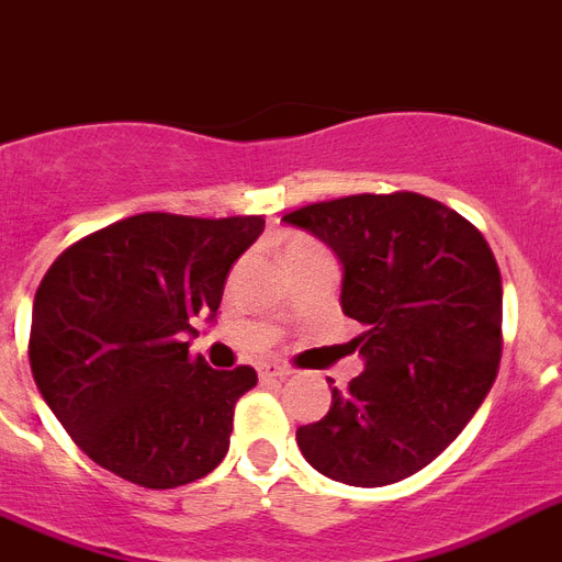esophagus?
<instances>
[{
  "instance_id": "34e87169",
  "label": "esophagus",
  "mask_w": 562,
  "mask_h": 562,
  "mask_svg": "<svg viewBox=\"0 0 562 562\" xmlns=\"http://www.w3.org/2000/svg\"><path fill=\"white\" fill-rule=\"evenodd\" d=\"M285 376H291V369L285 366H277V362L259 366V380H285Z\"/></svg>"
}]
</instances>
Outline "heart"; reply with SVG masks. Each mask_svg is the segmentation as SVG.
Returning a JSON list of instances; mask_svg holds the SVG:
<instances>
[{
	"label": "heart",
	"instance_id": "1",
	"mask_svg": "<svg viewBox=\"0 0 562 562\" xmlns=\"http://www.w3.org/2000/svg\"><path fill=\"white\" fill-rule=\"evenodd\" d=\"M308 251H323L317 243H311V239H303V237H296L291 239L289 248H285V257H291V254H308Z\"/></svg>",
	"mask_w": 562,
	"mask_h": 562
}]
</instances>
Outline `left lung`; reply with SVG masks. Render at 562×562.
<instances>
[{
	"label": "left lung",
	"instance_id": "obj_1",
	"mask_svg": "<svg viewBox=\"0 0 562 562\" xmlns=\"http://www.w3.org/2000/svg\"><path fill=\"white\" fill-rule=\"evenodd\" d=\"M342 262L339 303L366 325V371L331 389L296 446L337 483H397L426 469L474 417L503 351V282L469 220L423 193H353L282 216ZM334 383V380H328Z\"/></svg>",
	"mask_w": 562,
	"mask_h": 562
}]
</instances>
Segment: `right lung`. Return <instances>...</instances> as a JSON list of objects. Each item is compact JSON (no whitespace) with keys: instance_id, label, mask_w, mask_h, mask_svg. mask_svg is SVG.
<instances>
[{"instance_id":"add662e5","label":"right lung","mask_w":562,"mask_h":562,"mask_svg":"<svg viewBox=\"0 0 562 562\" xmlns=\"http://www.w3.org/2000/svg\"><path fill=\"white\" fill-rule=\"evenodd\" d=\"M262 216L136 214L54 259L33 296L31 371L70 440L143 488L205 477L228 454L234 405L257 371L188 357Z\"/></svg>"}]
</instances>
